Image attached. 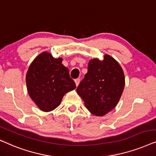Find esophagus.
I'll return each mask as SVG.
<instances>
[{
	"label": "esophagus",
	"mask_w": 156,
	"mask_h": 156,
	"mask_svg": "<svg viewBox=\"0 0 156 156\" xmlns=\"http://www.w3.org/2000/svg\"><path fill=\"white\" fill-rule=\"evenodd\" d=\"M75 83H76V86H78V84L80 83V78H76V79L75 80Z\"/></svg>",
	"instance_id": "esophagus-1"
}]
</instances>
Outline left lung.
<instances>
[{"instance_id":"obj_1","label":"left lung","mask_w":156,"mask_h":156,"mask_svg":"<svg viewBox=\"0 0 156 156\" xmlns=\"http://www.w3.org/2000/svg\"><path fill=\"white\" fill-rule=\"evenodd\" d=\"M125 86V76L119 63L109 55L102 61L88 63V72L76 90L87 109L93 115L103 116L119 101Z\"/></svg>"}]
</instances>
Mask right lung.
Instances as JSON below:
<instances>
[{
    "instance_id": "right-lung-1",
    "label": "right lung",
    "mask_w": 156,
    "mask_h": 156,
    "mask_svg": "<svg viewBox=\"0 0 156 156\" xmlns=\"http://www.w3.org/2000/svg\"><path fill=\"white\" fill-rule=\"evenodd\" d=\"M62 58H55L43 52L29 66L26 80L28 94L43 111H51L58 106L63 95L76 88L68 68Z\"/></svg>"
}]
</instances>
